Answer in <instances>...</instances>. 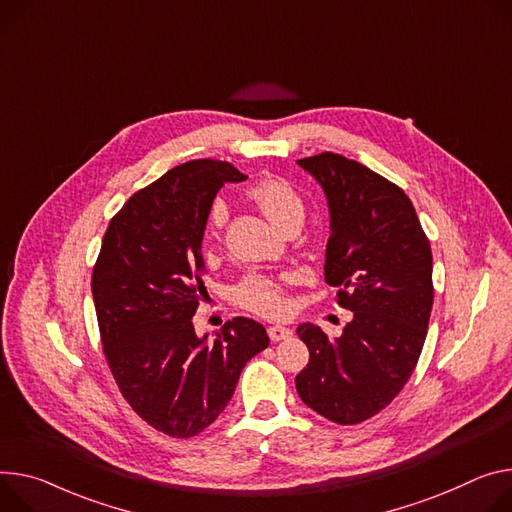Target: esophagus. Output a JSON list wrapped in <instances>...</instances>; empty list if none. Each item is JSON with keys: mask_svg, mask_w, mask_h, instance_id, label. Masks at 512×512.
Here are the masks:
<instances>
[{"mask_svg": "<svg viewBox=\"0 0 512 512\" xmlns=\"http://www.w3.org/2000/svg\"><path fill=\"white\" fill-rule=\"evenodd\" d=\"M267 335H269V339H271L273 343H277V341L290 339V337H292V329L282 327V324H273V327L267 329Z\"/></svg>", "mask_w": 512, "mask_h": 512, "instance_id": "1", "label": "esophagus"}]
</instances>
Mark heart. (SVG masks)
<instances>
[{
    "label": "heart",
    "mask_w": 512,
    "mask_h": 512,
    "mask_svg": "<svg viewBox=\"0 0 512 512\" xmlns=\"http://www.w3.org/2000/svg\"><path fill=\"white\" fill-rule=\"evenodd\" d=\"M247 198L263 212V216L280 230H288L294 224H302L304 220V200L294 185L277 175H269L259 179L247 190ZM228 220V210L222 202H214L208 214V228L214 237L224 230ZM292 282L290 275H261L249 273L235 288V302L259 316L277 318L288 312L286 302V286Z\"/></svg>",
    "instance_id": "1"
}]
</instances>
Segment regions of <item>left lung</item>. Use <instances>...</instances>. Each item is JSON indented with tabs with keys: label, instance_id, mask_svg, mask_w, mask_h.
I'll return each instance as SVG.
<instances>
[{
	"label": "left lung",
	"instance_id": "8db88e82",
	"mask_svg": "<svg viewBox=\"0 0 512 512\" xmlns=\"http://www.w3.org/2000/svg\"><path fill=\"white\" fill-rule=\"evenodd\" d=\"M298 165L329 198L324 280L353 320L337 339L300 324L310 359L296 390L320 416L357 425L400 394L421 357L435 292L433 253L410 198L390 179L329 151Z\"/></svg>",
	"mask_w": 512,
	"mask_h": 512
}]
</instances>
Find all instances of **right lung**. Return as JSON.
I'll return each mask as SVG.
<instances>
[{
	"label": "right lung",
	"mask_w": 512,
	"mask_h": 512,
	"mask_svg": "<svg viewBox=\"0 0 512 512\" xmlns=\"http://www.w3.org/2000/svg\"><path fill=\"white\" fill-rule=\"evenodd\" d=\"M245 179L216 159L173 167L112 216L91 273L104 355L124 400L175 439L210 427L245 363L269 345L251 318L224 322L214 343L192 324L206 296L200 251L212 202L226 181Z\"/></svg>",
	"instance_id": "add662e5"
}]
</instances>
